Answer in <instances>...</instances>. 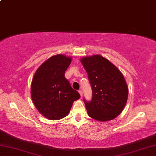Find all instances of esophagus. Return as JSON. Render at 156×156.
<instances>
[{"label": "esophagus", "mask_w": 156, "mask_h": 156, "mask_svg": "<svg viewBox=\"0 0 156 156\" xmlns=\"http://www.w3.org/2000/svg\"><path fill=\"white\" fill-rule=\"evenodd\" d=\"M78 92H79V94H80V96H83V91H82L81 90H79Z\"/></svg>", "instance_id": "1"}]
</instances>
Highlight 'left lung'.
<instances>
[{
  "mask_svg": "<svg viewBox=\"0 0 156 156\" xmlns=\"http://www.w3.org/2000/svg\"><path fill=\"white\" fill-rule=\"evenodd\" d=\"M88 75L92 99L84 104L89 117L106 122L120 114L127 101L129 89L120 71L100 55L80 59Z\"/></svg>",
  "mask_w": 156,
  "mask_h": 156,
  "instance_id": "1",
  "label": "left lung"
}]
</instances>
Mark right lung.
Instances as JSON below:
<instances>
[{
  "label": "right lung",
  "mask_w": 156,
  "mask_h": 156,
  "mask_svg": "<svg viewBox=\"0 0 156 156\" xmlns=\"http://www.w3.org/2000/svg\"><path fill=\"white\" fill-rule=\"evenodd\" d=\"M71 62V57L55 55L44 62L34 74L31 99L38 112L49 120H60L67 116L73 102L80 97L65 77Z\"/></svg>",
  "instance_id": "1"
}]
</instances>
